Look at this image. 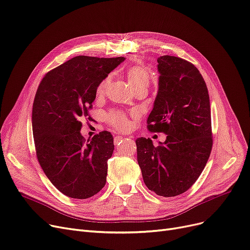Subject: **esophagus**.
I'll return each instance as SVG.
<instances>
[{
  "mask_svg": "<svg viewBox=\"0 0 250 250\" xmlns=\"http://www.w3.org/2000/svg\"><path fill=\"white\" fill-rule=\"evenodd\" d=\"M125 140H126V138L125 137H123V136H115L114 137V144L115 145H119L121 144L123 141H125Z\"/></svg>",
  "mask_w": 250,
  "mask_h": 250,
  "instance_id": "1",
  "label": "esophagus"
}]
</instances>
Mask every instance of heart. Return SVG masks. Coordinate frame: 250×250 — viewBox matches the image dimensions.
<instances>
[{"label":"heart","mask_w":250,"mask_h":250,"mask_svg":"<svg viewBox=\"0 0 250 250\" xmlns=\"http://www.w3.org/2000/svg\"><path fill=\"white\" fill-rule=\"evenodd\" d=\"M126 80L127 83L131 86V89L133 91L138 90V89H148L150 81H151V74L148 69L145 67L141 66V65H134V66L129 67L126 72ZM110 79L106 78L103 81L100 82L96 89V95L97 97H102L105 93L106 90L109 85ZM108 124L110 125L116 131H126V129L129 128L131 126V121H129L128 116L122 112V111H111L107 114L106 116Z\"/></svg>","instance_id":"obj_1"}]
</instances>
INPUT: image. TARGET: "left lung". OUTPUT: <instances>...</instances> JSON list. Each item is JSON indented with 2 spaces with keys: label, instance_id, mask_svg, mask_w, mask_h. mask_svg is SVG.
Returning <instances> with one entry per match:
<instances>
[{
  "label": "left lung",
  "instance_id": "obj_1",
  "mask_svg": "<svg viewBox=\"0 0 250 250\" xmlns=\"http://www.w3.org/2000/svg\"><path fill=\"white\" fill-rule=\"evenodd\" d=\"M157 63L158 92L147 128L165 133L167 140L154 146L149 138H138L137 159L147 188L173 197L191 188L209 158V96L201 73L189 61L165 55Z\"/></svg>",
  "mask_w": 250,
  "mask_h": 250
}]
</instances>
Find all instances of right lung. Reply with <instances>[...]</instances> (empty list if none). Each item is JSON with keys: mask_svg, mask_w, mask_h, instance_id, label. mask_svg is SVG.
<instances>
[{"mask_svg": "<svg viewBox=\"0 0 250 250\" xmlns=\"http://www.w3.org/2000/svg\"><path fill=\"white\" fill-rule=\"evenodd\" d=\"M124 60L73 57L39 84L31 117L37 157L47 178L68 197L90 198L105 186L113 137L103 131L86 141L82 121H92L97 86Z\"/></svg>", "mask_w": 250, "mask_h": 250, "instance_id": "right-lung-1", "label": "right lung"}]
</instances>
